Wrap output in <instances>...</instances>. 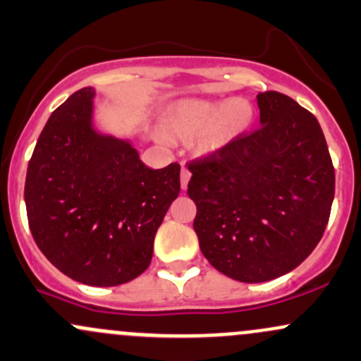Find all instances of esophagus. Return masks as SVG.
Instances as JSON below:
<instances>
[{"label": "esophagus", "instance_id": "esophagus-1", "mask_svg": "<svg viewBox=\"0 0 361 361\" xmlns=\"http://www.w3.org/2000/svg\"><path fill=\"white\" fill-rule=\"evenodd\" d=\"M181 188H187V185H188V181H190V176H192V173H190V169L187 168V166H181Z\"/></svg>", "mask_w": 361, "mask_h": 361}]
</instances>
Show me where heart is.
Listing matches in <instances>:
<instances>
[{"label": "heart", "mask_w": 361, "mask_h": 361, "mask_svg": "<svg viewBox=\"0 0 361 361\" xmlns=\"http://www.w3.org/2000/svg\"><path fill=\"white\" fill-rule=\"evenodd\" d=\"M253 108L245 99L231 101H190L173 111L168 128L173 137L197 138V147L212 152L224 147L250 128Z\"/></svg>", "instance_id": "obj_1"}]
</instances>
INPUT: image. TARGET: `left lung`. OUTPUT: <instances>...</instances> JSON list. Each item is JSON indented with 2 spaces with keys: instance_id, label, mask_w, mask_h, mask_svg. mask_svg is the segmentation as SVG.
Masks as SVG:
<instances>
[{
  "instance_id": "1",
  "label": "left lung",
  "mask_w": 361,
  "mask_h": 361,
  "mask_svg": "<svg viewBox=\"0 0 361 361\" xmlns=\"http://www.w3.org/2000/svg\"><path fill=\"white\" fill-rule=\"evenodd\" d=\"M259 128L188 162L200 250L219 272L264 283L314 252L331 216L336 174L319 121L276 90L257 96Z\"/></svg>"
}]
</instances>
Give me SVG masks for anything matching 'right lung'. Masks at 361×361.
<instances>
[{
  "label": "right lung",
  "mask_w": 361,
  "mask_h": 361,
  "mask_svg": "<svg viewBox=\"0 0 361 361\" xmlns=\"http://www.w3.org/2000/svg\"><path fill=\"white\" fill-rule=\"evenodd\" d=\"M92 97L85 87L53 111L23 195L34 241L54 267L89 286H118L149 267L180 193V164L150 169L128 142L97 135Z\"/></svg>",
  "instance_id": "1"
}]
</instances>
